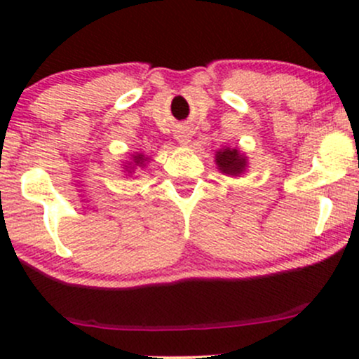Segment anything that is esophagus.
<instances>
[{
    "label": "esophagus",
    "mask_w": 359,
    "mask_h": 359,
    "mask_svg": "<svg viewBox=\"0 0 359 359\" xmlns=\"http://www.w3.org/2000/svg\"><path fill=\"white\" fill-rule=\"evenodd\" d=\"M175 138H177V142L180 143V145H187V143L191 142V131L185 130V128H180V130L177 131Z\"/></svg>",
    "instance_id": "1"
}]
</instances>
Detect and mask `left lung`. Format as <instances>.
Instances as JSON below:
<instances>
[{
  "label": "left lung",
  "instance_id": "obj_1",
  "mask_svg": "<svg viewBox=\"0 0 359 359\" xmlns=\"http://www.w3.org/2000/svg\"><path fill=\"white\" fill-rule=\"evenodd\" d=\"M216 165L222 174L240 177L248 167V158L238 148L224 147L222 150L216 151Z\"/></svg>",
  "mask_w": 359,
  "mask_h": 359
}]
</instances>
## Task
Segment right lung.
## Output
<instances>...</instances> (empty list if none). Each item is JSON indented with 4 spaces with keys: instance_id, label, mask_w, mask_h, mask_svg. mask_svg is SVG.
I'll list each match as a JSON object with an SVG mask.
<instances>
[{
    "instance_id": "1",
    "label": "right lung",
    "mask_w": 359,
    "mask_h": 359,
    "mask_svg": "<svg viewBox=\"0 0 359 359\" xmlns=\"http://www.w3.org/2000/svg\"><path fill=\"white\" fill-rule=\"evenodd\" d=\"M147 160H148V156H145L143 154L131 155V162H128V165H125L126 170H128V174H131V172H133L137 167H142V168L145 167Z\"/></svg>"
}]
</instances>
